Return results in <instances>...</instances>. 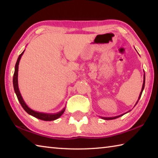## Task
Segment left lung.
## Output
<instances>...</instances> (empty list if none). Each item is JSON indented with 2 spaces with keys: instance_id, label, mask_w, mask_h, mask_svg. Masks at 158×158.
Masks as SVG:
<instances>
[{
  "instance_id": "left-lung-1",
  "label": "left lung",
  "mask_w": 158,
  "mask_h": 158,
  "mask_svg": "<svg viewBox=\"0 0 158 158\" xmlns=\"http://www.w3.org/2000/svg\"><path fill=\"white\" fill-rule=\"evenodd\" d=\"M144 86H145V73H144V74H143V85H142V89H141V92H140L138 100H137V102H136V105H137V102H139V99H140L141 96V94H142V92H143V89H144ZM123 115H124V114H122V115H120V116H115V117H107V118H106V117H101V118H102V119H104V120H113V119H116V118H118V117L122 116Z\"/></svg>"
}]
</instances>
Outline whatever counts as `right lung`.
<instances>
[{"instance_id":"obj_1","label":"right lung","mask_w":158,"mask_h":158,"mask_svg":"<svg viewBox=\"0 0 158 158\" xmlns=\"http://www.w3.org/2000/svg\"><path fill=\"white\" fill-rule=\"evenodd\" d=\"M25 51V50H24ZM24 51L21 53V54L17 58V63H16V65L15 67V73L14 76H13V86H14V90L15 92L17 95V97L18 98V100L21 106H22L23 109L27 112L28 114L31 115L34 117L37 118L42 120V121H54V120L60 118L62 114L64 113V111L65 110V107L63 108L60 111L58 112L56 114H47V113H42V112H38L35 111L31 109L30 107H28V105H26V102L23 100V99L21 96L19 89V85H18V70H19V61L21 56H22L23 52Z\"/></svg>"}]
</instances>
